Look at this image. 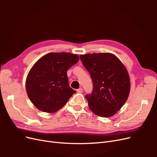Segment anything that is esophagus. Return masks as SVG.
Segmentation results:
<instances>
[{"label":"esophagus","instance_id":"1","mask_svg":"<svg viewBox=\"0 0 157 157\" xmlns=\"http://www.w3.org/2000/svg\"><path fill=\"white\" fill-rule=\"evenodd\" d=\"M77 92H78V93H82V91H83V90H82V88H78V89L77 90Z\"/></svg>","mask_w":157,"mask_h":157}]
</instances>
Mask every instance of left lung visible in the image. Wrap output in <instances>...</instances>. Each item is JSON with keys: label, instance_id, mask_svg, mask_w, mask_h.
Here are the masks:
<instances>
[{"label": "left lung", "instance_id": "8db88e82", "mask_svg": "<svg viewBox=\"0 0 157 157\" xmlns=\"http://www.w3.org/2000/svg\"><path fill=\"white\" fill-rule=\"evenodd\" d=\"M80 59L93 82L92 93L85 96L90 110L99 117H112L125 103L130 94V78L126 67L110 53L81 55Z\"/></svg>", "mask_w": 157, "mask_h": 157}]
</instances>
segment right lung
<instances>
[{
	"mask_svg": "<svg viewBox=\"0 0 157 157\" xmlns=\"http://www.w3.org/2000/svg\"><path fill=\"white\" fill-rule=\"evenodd\" d=\"M79 60L77 55L50 53L38 60L26 80L28 97L40 111L55 113L76 93L69 87L67 70Z\"/></svg>",
	"mask_w": 157,
	"mask_h": 157,
	"instance_id": "add662e5",
	"label": "right lung"
}]
</instances>
